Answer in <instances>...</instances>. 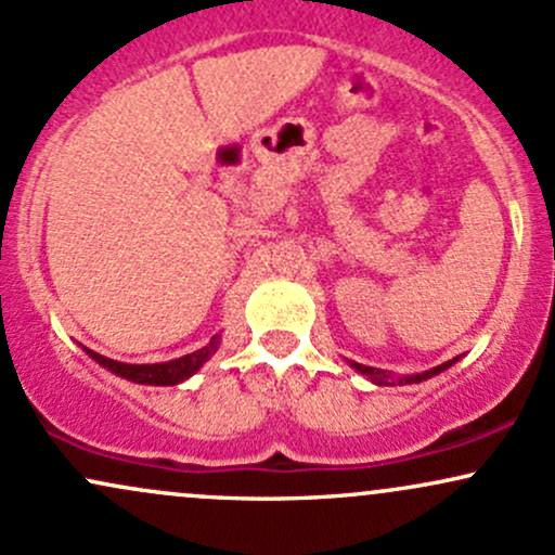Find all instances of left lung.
I'll list each match as a JSON object with an SVG mask.
<instances>
[{
    "mask_svg": "<svg viewBox=\"0 0 555 555\" xmlns=\"http://www.w3.org/2000/svg\"><path fill=\"white\" fill-rule=\"evenodd\" d=\"M456 360H460V358H454V360L443 362V365H438V367H430V371H425V373H417V375H406V378H397V384H420V380H428V378H433V375L443 373L446 367H451V365H454ZM349 365H352L354 371H358V373L367 375V378H371L373 384H378V386H397V384H391V380H388L386 371H378V367H367V365H360V362H352V360H349Z\"/></svg>",
    "mask_w": 555,
    "mask_h": 555,
    "instance_id": "left-lung-1",
    "label": "left lung"
}]
</instances>
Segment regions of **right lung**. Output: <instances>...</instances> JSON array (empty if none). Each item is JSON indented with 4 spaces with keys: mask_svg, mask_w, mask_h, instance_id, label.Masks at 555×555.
<instances>
[{
    "mask_svg": "<svg viewBox=\"0 0 555 555\" xmlns=\"http://www.w3.org/2000/svg\"><path fill=\"white\" fill-rule=\"evenodd\" d=\"M216 349H219V334H216L214 339L206 344V347L197 349V352H190V354H184V358H177L169 362H154V365H127V362L104 358V354L93 352V349H86V352H88V358H93L101 367L122 375V378L132 380V384L177 386V384H182V380H188L193 373L201 371L203 362L211 360V354L216 352Z\"/></svg>",
    "mask_w": 555,
    "mask_h": 555,
    "instance_id": "obj_1",
    "label": "right lung"
}]
</instances>
